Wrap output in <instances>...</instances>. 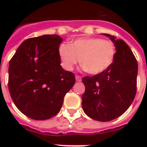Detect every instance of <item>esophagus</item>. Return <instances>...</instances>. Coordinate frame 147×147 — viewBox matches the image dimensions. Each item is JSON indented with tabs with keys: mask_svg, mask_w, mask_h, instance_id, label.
Instances as JSON below:
<instances>
[{
	"mask_svg": "<svg viewBox=\"0 0 147 147\" xmlns=\"http://www.w3.org/2000/svg\"><path fill=\"white\" fill-rule=\"evenodd\" d=\"M76 79L77 82H81L82 81V77L80 76H78V75H76Z\"/></svg>",
	"mask_w": 147,
	"mask_h": 147,
	"instance_id": "1",
	"label": "esophagus"
}]
</instances>
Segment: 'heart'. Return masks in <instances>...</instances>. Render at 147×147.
Returning a JSON list of instances; mask_svg holds the SVG:
<instances>
[{
	"label": "heart",
	"mask_w": 147,
	"mask_h": 147,
	"mask_svg": "<svg viewBox=\"0 0 147 147\" xmlns=\"http://www.w3.org/2000/svg\"><path fill=\"white\" fill-rule=\"evenodd\" d=\"M59 53L62 65L67 70H71L81 59L85 71L96 75L109 68L116 50L109 40L92 37L77 39L70 45L63 43Z\"/></svg>",
	"instance_id": "heart-1"
}]
</instances>
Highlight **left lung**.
Wrapping results in <instances>:
<instances>
[{
	"label": "left lung",
	"instance_id": "8db88e82",
	"mask_svg": "<svg viewBox=\"0 0 147 147\" xmlns=\"http://www.w3.org/2000/svg\"><path fill=\"white\" fill-rule=\"evenodd\" d=\"M105 35L116 47L114 62L101 73L82 78L85 86L82 97L83 111L98 121H112L122 115L137 93L138 65L134 53L123 40Z\"/></svg>",
	"mask_w": 147,
	"mask_h": 147
}]
</instances>
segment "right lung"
<instances>
[{"label": "right lung", "mask_w": 147, "mask_h": 147, "mask_svg": "<svg viewBox=\"0 0 147 147\" xmlns=\"http://www.w3.org/2000/svg\"><path fill=\"white\" fill-rule=\"evenodd\" d=\"M58 35H43L22 42L9 63L8 88L16 107L41 121L59 112L64 97L76 83L75 75L60 65Z\"/></svg>", "instance_id": "1"}]
</instances>
